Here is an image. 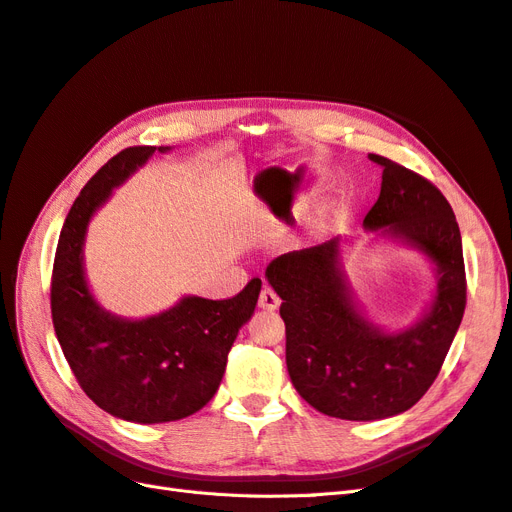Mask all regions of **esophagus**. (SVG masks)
Instances as JSON below:
<instances>
[{
  "label": "esophagus",
  "instance_id": "obj_1",
  "mask_svg": "<svg viewBox=\"0 0 512 512\" xmlns=\"http://www.w3.org/2000/svg\"><path fill=\"white\" fill-rule=\"evenodd\" d=\"M280 297L271 290V288H262L260 290V297H258V307L260 309H267V312H275L277 307H280Z\"/></svg>",
  "mask_w": 512,
  "mask_h": 512
}]
</instances>
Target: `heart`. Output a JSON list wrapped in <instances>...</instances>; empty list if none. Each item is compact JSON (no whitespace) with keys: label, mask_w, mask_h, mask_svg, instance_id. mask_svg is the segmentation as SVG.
Returning a JSON list of instances; mask_svg holds the SVG:
<instances>
[{"label":"heart","mask_w":512,"mask_h":512,"mask_svg":"<svg viewBox=\"0 0 512 512\" xmlns=\"http://www.w3.org/2000/svg\"><path fill=\"white\" fill-rule=\"evenodd\" d=\"M339 218H342V209H339V207H329L327 211H322V213L318 215L316 228H320V230L329 228V226H331V224H335Z\"/></svg>","instance_id":"heart-1"}]
</instances>
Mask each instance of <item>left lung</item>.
I'll return each instance as SVG.
<instances>
[{
    "mask_svg": "<svg viewBox=\"0 0 512 512\" xmlns=\"http://www.w3.org/2000/svg\"><path fill=\"white\" fill-rule=\"evenodd\" d=\"M369 160L380 164L382 183L363 228L425 256L436 275L421 318L386 329L367 316L344 269L352 239L284 254L265 273L282 299L294 389L318 412L344 421L410 410L436 380L466 309L461 232L448 200L412 170L374 153Z\"/></svg>",
    "mask_w": 512,
    "mask_h": 512,
    "instance_id": "left-lung-1",
    "label": "left lung"
}]
</instances>
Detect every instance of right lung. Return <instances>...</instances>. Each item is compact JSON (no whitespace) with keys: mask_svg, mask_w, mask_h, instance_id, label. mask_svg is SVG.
Wrapping results in <instances>:
<instances>
[{"mask_svg":"<svg viewBox=\"0 0 512 512\" xmlns=\"http://www.w3.org/2000/svg\"><path fill=\"white\" fill-rule=\"evenodd\" d=\"M170 149L130 147L108 160L74 200L53 265V327L76 380L98 408L141 425L179 421L209 404L262 286L252 280L224 301L185 294L145 318L117 316L94 297L85 273L89 222L153 153Z\"/></svg>","mask_w":512,"mask_h":512,"instance_id":"1","label":"right lung"}]
</instances>
